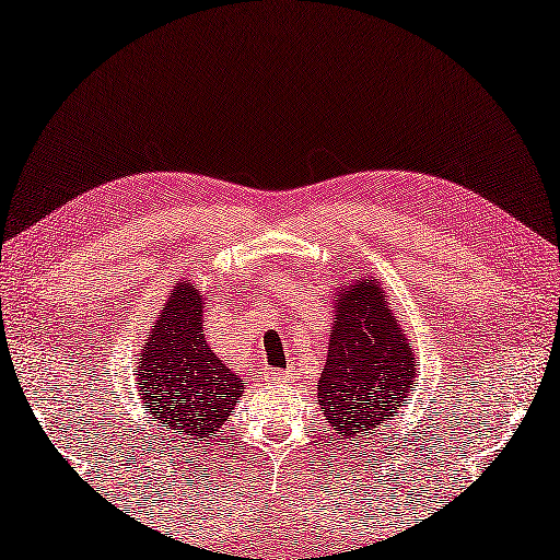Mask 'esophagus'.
<instances>
[{"label": "esophagus", "mask_w": 560, "mask_h": 560, "mask_svg": "<svg viewBox=\"0 0 560 560\" xmlns=\"http://www.w3.org/2000/svg\"><path fill=\"white\" fill-rule=\"evenodd\" d=\"M292 376H295V371H292V369H285V371H278V374H272L275 381H290Z\"/></svg>", "instance_id": "1"}]
</instances>
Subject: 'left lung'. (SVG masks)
Masks as SVG:
<instances>
[{
    "label": "left lung",
    "instance_id": "obj_1",
    "mask_svg": "<svg viewBox=\"0 0 560 560\" xmlns=\"http://www.w3.org/2000/svg\"><path fill=\"white\" fill-rule=\"evenodd\" d=\"M418 359L374 278L341 282L317 400L339 443L386 430L413 390Z\"/></svg>",
    "mask_w": 560,
    "mask_h": 560
}]
</instances>
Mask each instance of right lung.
Returning <instances> with one entry per match:
<instances>
[{
	"instance_id": "obj_1",
	"label": "right lung",
	"mask_w": 560,
	"mask_h": 560,
	"mask_svg": "<svg viewBox=\"0 0 560 560\" xmlns=\"http://www.w3.org/2000/svg\"><path fill=\"white\" fill-rule=\"evenodd\" d=\"M203 295L182 280L170 290L140 354V398L176 450L206 447L241 400L243 386L203 339Z\"/></svg>"
}]
</instances>
